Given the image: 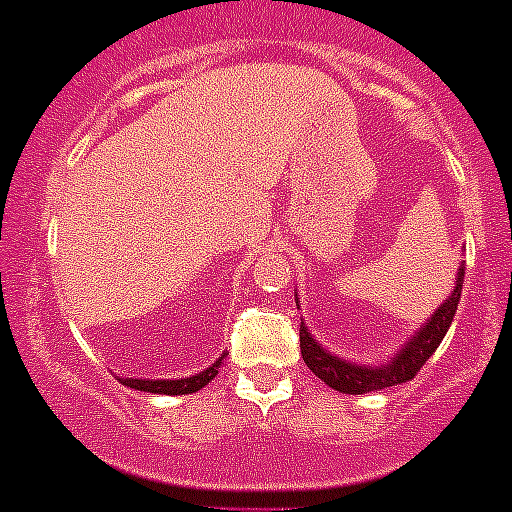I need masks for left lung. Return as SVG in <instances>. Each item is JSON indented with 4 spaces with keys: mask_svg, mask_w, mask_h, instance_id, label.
<instances>
[{
    "mask_svg": "<svg viewBox=\"0 0 512 512\" xmlns=\"http://www.w3.org/2000/svg\"><path fill=\"white\" fill-rule=\"evenodd\" d=\"M464 284V264H459L457 269V281H454V289L447 299L437 307V312L431 314L429 320L414 332V337H409L406 345H401V350L393 353L391 360L381 365H363L353 363V360H342L335 353L325 350L320 342L314 340L312 332L307 330V325H299V348H302V358L307 363V368L312 370L320 381H325L327 386L335 388L340 393H350V396H360V393L370 391H383V388L401 386V383L411 381L416 373L421 370V365L434 355V350L439 348V342L447 335L449 325L454 320V312H457L459 294H462ZM299 309V299H297Z\"/></svg>",
    "mask_w": 512,
    "mask_h": 512,
    "instance_id": "8db88e82",
    "label": "left lung"
}]
</instances>
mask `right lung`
I'll use <instances>...</instances> for the list:
<instances>
[{
  "label": "right lung",
  "instance_id": "add662e5",
  "mask_svg": "<svg viewBox=\"0 0 512 512\" xmlns=\"http://www.w3.org/2000/svg\"><path fill=\"white\" fill-rule=\"evenodd\" d=\"M223 358H225V353L220 355L213 365H208V368L200 370V373L190 375V378H175V381H170V378H164V381H159V378L157 381H149V378H119V381L124 383L126 388H134V391L164 393V396H182V393H195V391H200V388L208 386L215 375H218V368L223 365Z\"/></svg>",
  "mask_w": 512,
  "mask_h": 512
}]
</instances>
